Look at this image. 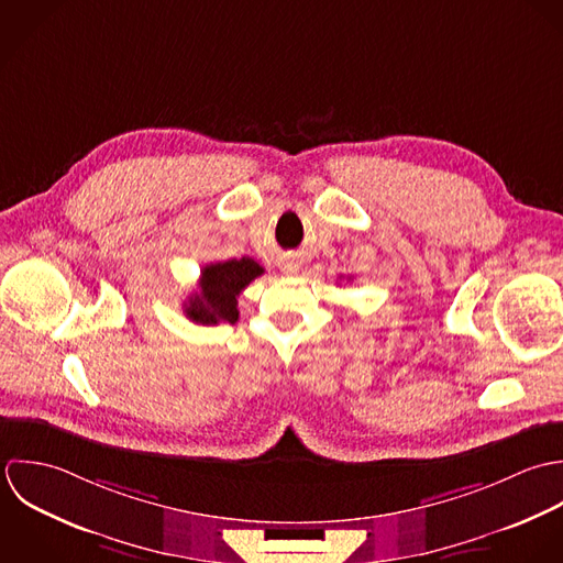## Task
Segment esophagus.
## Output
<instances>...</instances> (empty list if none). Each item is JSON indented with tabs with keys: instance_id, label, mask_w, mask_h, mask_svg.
<instances>
[{
	"instance_id": "esophagus-1",
	"label": "esophagus",
	"mask_w": 563,
	"mask_h": 563,
	"mask_svg": "<svg viewBox=\"0 0 563 563\" xmlns=\"http://www.w3.org/2000/svg\"><path fill=\"white\" fill-rule=\"evenodd\" d=\"M298 269H300V265H298V263H294V261L285 263V267H283V272H285V274H298Z\"/></svg>"
}]
</instances>
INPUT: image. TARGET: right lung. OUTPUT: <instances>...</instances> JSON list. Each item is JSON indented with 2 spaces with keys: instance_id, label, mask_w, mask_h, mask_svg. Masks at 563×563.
Returning a JSON list of instances; mask_svg holds the SVG:
<instances>
[{
  "instance_id": "1",
  "label": "right lung",
  "mask_w": 563,
  "mask_h": 563,
  "mask_svg": "<svg viewBox=\"0 0 563 563\" xmlns=\"http://www.w3.org/2000/svg\"><path fill=\"white\" fill-rule=\"evenodd\" d=\"M265 269L250 256L230 258L224 263H211L202 269L200 291L189 296L185 313L196 324H234L239 320L236 298L239 294Z\"/></svg>"
}]
</instances>
